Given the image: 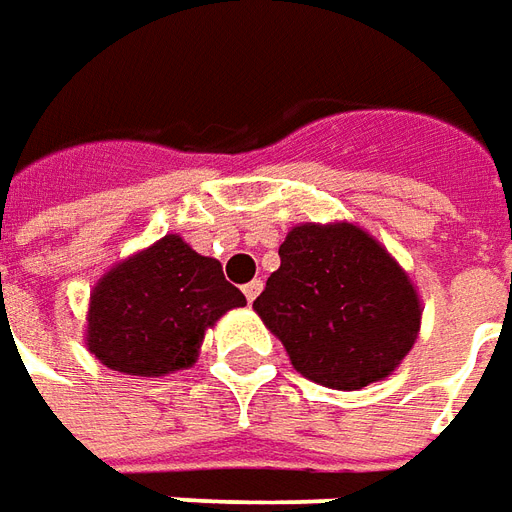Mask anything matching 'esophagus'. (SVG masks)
I'll list each match as a JSON object with an SVG mask.
<instances>
[{"instance_id": "1", "label": "esophagus", "mask_w": 512, "mask_h": 512, "mask_svg": "<svg viewBox=\"0 0 512 512\" xmlns=\"http://www.w3.org/2000/svg\"><path fill=\"white\" fill-rule=\"evenodd\" d=\"M260 290H263V279H252V282H249V285H244V296H246V301H249V304H252V301L257 299V293H260Z\"/></svg>"}]
</instances>
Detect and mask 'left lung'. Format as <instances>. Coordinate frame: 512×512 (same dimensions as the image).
<instances>
[{
  "label": "left lung",
  "mask_w": 512,
  "mask_h": 512,
  "mask_svg": "<svg viewBox=\"0 0 512 512\" xmlns=\"http://www.w3.org/2000/svg\"><path fill=\"white\" fill-rule=\"evenodd\" d=\"M279 260L252 307L296 373L345 392L392 376L417 343L422 301L376 235L354 222L296 224Z\"/></svg>",
  "instance_id": "8db88e82"
}]
</instances>
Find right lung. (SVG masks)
<instances>
[{
    "instance_id": "add662e5",
    "label": "right lung",
    "mask_w": 512,
    "mask_h": 512,
    "mask_svg": "<svg viewBox=\"0 0 512 512\" xmlns=\"http://www.w3.org/2000/svg\"><path fill=\"white\" fill-rule=\"evenodd\" d=\"M244 304V293L224 279L219 260L169 233L95 282L84 343L101 365L123 376H169L189 370L205 332Z\"/></svg>"
}]
</instances>
